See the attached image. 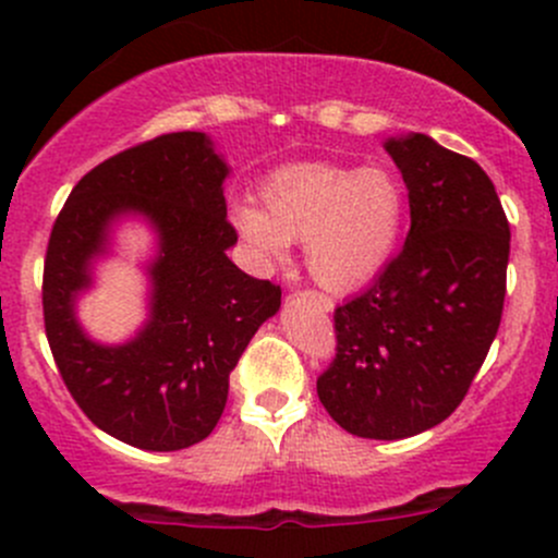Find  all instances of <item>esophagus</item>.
I'll return each instance as SVG.
<instances>
[{
    "instance_id": "esophagus-1",
    "label": "esophagus",
    "mask_w": 558,
    "mask_h": 558,
    "mask_svg": "<svg viewBox=\"0 0 558 558\" xmlns=\"http://www.w3.org/2000/svg\"><path fill=\"white\" fill-rule=\"evenodd\" d=\"M307 296H311V300L315 302V305L320 307V311H326V313H329L331 307H335V302H331L329 296H326V294H318V291H307Z\"/></svg>"
}]
</instances>
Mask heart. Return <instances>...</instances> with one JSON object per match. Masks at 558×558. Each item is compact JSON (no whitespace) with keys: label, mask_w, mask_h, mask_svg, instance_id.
<instances>
[{"label":"heart","mask_w":558,"mask_h":558,"mask_svg":"<svg viewBox=\"0 0 558 558\" xmlns=\"http://www.w3.org/2000/svg\"><path fill=\"white\" fill-rule=\"evenodd\" d=\"M243 240L264 262H280L289 243H307V269L324 289L369 283L399 243L404 189L384 167L294 165L262 183V207L232 210Z\"/></svg>","instance_id":"1"}]
</instances>
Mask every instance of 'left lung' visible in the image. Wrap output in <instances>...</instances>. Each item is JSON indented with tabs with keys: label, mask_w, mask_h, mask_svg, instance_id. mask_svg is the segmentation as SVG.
<instances>
[{
	"label": "left lung",
	"mask_w": 558,
	"mask_h": 558,
	"mask_svg": "<svg viewBox=\"0 0 558 558\" xmlns=\"http://www.w3.org/2000/svg\"><path fill=\"white\" fill-rule=\"evenodd\" d=\"M410 232L367 291L335 311L318 399L345 432L402 440L442 424L470 391L502 320L510 223L494 183L426 134L388 140Z\"/></svg>",
	"instance_id": "obj_1"
}]
</instances>
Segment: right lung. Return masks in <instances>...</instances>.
Instances as JSON below:
<instances>
[{"mask_svg": "<svg viewBox=\"0 0 558 558\" xmlns=\"http://www.w3.org/2000/svg\"><path fill=\"white\" fill-rule=\"evenodd\" d=\"M227 165L202 132H172L110 156L81 178L50 232L43 315L66 391L94 426L145 451H180L216 429L229 375L278 313L280 286L245 275L227 247ZM140 211L160 232L151 320L126 347H99L74 320L112 217Z\"/></svg>", "mask_w": 558, "mask_h": 558, "instance_id": "right-lung-1", "label": "right lung"}]
</instances>
